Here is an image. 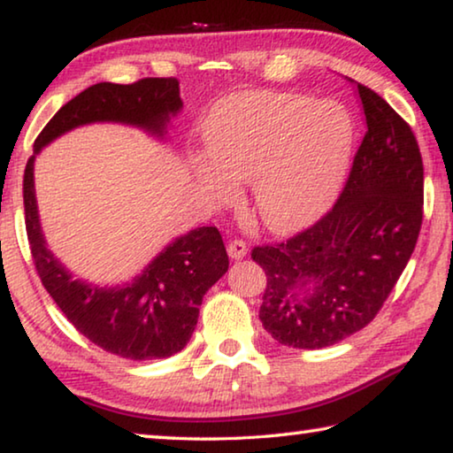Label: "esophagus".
Returning a JSON list of instances; mask_svg holds the SVG:
<instances>
[{
	"instance_id": "34e87169",
	"label": "esophagus",
	"mask_w": 453,
	"mask_h": 453,
	"mask_svg": "<svg viewBox=\"0 0 453 453\" xmlns=\"http://www.w3.org/2000/svg\"><path fill=\"white\" fill-rule=\"evenodd\" d=\"M226 250H228V257H231L233 261H241V258H244V257H247V253H249L247 242L241 241V239H234V241L228 242Z\"/></svg>"
}]
</instances>
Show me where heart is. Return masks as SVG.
Here are the masks:
<instances>
[{
	"label": "heart",
	"instance_id": "heart-1",
	"mask_svg": "<svg viewBox=\"0 0 453 453\" xmlns=\"http://www.w3.org/2000/svg\"><path fill=\"white\" fill-rule=\"evenodd\" d=\"M206 154L192 158L204 188L231 203L253 182L257 217L273 233L301 231L337 198L353 152V120L339 102L287 92H241L204 122Z\"/></svg>",
	"mask_w": 453,
	"mask_h": 453
}]
</instances>
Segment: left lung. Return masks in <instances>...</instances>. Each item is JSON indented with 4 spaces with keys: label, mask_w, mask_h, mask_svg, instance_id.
<instances>
[{
    "label": "left lung",
    "mask_w": 453,
    "mask_h": 453,
    "mask_svg": "<svg viewBox=\"0 0 453 453\" xmlns=\"http://www.w3.org/2000/svg\"><path fill=\"white\" fill-rule=\"evenodd\" d=\"M367 132L335 206L285 242L253 249L266 287L258 319L293 349H321L380 313L418 242L424 162L413 132L357 84Z\"/></svg>",
    "instance_id": "8db88e82"
}]
</instances>
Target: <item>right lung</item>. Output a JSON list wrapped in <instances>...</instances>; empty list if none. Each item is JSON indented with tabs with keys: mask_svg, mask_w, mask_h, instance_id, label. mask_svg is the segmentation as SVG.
<instances>
[{
	"mask_svg": "<svg viewBox=\"0 0 453 453\" xmlns=\"http://www.w3.org/2000/svg\"><path fill=\"white\" fill-rule=\"evenodd\" d=\"M182 110L176 78H144L134 84L100 81L58 110L34 142L24 173L29 249L46 291L81 335L118 357L165 359L184 349L198 321L206 291L228 271L217 226H198L166 244L130 283L98 287L73 279L48 249L34 188V162L43 146L94 122H116L166 138Z\"/></svg>",
	"mask_w": 453,
	"mask_h": 453,
	"instance_id": "obj_1",
	"label": "right lung"
}]
</instances>
